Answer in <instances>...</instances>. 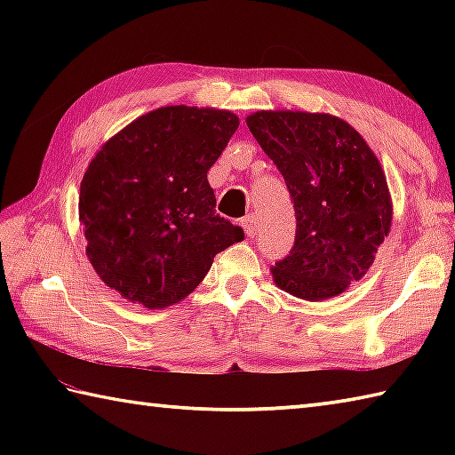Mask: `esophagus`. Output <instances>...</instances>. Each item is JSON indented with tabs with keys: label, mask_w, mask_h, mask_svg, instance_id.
<instances>
[{
	"label": "esophagus",
	"mask_w": 455,
	"mask_h": 455,
	"mask_svg": "<svg viewBox=\"0 0 455 455\" xmlns=\"http://www.w3.org/2000/svg\"><path fill=\"white\" fill-rule=\"evenodd\" d=\"M243 227H244L248 236H256L258 230H259L258 217H256V215H246V217L243 219Z\"/></svg>",
	"instance_id": "1"
}]
</instances>
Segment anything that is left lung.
<instances>
[{
	"label": "left lung",
	"instance_id": "left-lung-1",
	"mask_svg": "<svg viewBox=\"0 0 455 455\" xmlns=\"http://www.w3.org/2000/svg\"><path fill=\"white\" fill-rule=\"evenodd\" d=\"M246 124L282 172L295 209V243L272 267L275 285L307 301L346 291L391 227L379 160L360 132L326 113L258 111Z\"/></svg>",
	"mask_w": 455,
	"mask_h": 455
}]
</instances>
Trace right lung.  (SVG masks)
Masks as SVG:
<instances>
[{
    "label": "right lung",
    "mask_w": 455,
    "mask_h": 455,
    "mask_svg": "<svg viewBox=\"0 0 455 455\" xmlns=\"http://www.w3.org/2000/svg\"><path fill=\"white\" fill-rule=\"evenodd\" d=\"M236 129L230 111L172 105L132 121L90 162L78 205L85 252L124 299L147 308L178 303L212 258L244 240L217 215L207 180Z\"/></svg>",
    "instance_id": "right-lung-1"
}]
</instances>
